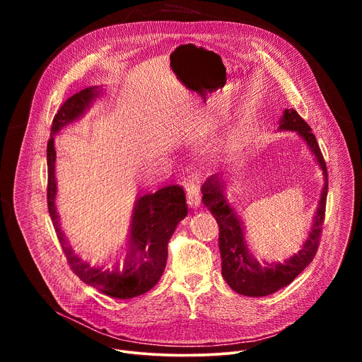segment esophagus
Returning a JSON list of instances; mask_svg holds the SVG:
<instances>
[{
  "mask_svg": "<svg viewBox=\"0 0 362 362\" xmlns=\"http://www.w3.org/2000/svg\"><path fill=\"white\" fill-rule=\"evenodd\" d=\"M186 197L187 204L194 210L199 208L201 205V177L198 175H192L186 180Z\"/></svg>",
  "mask_w": 362,
  "mask_h": 362,
  "instance_id": "obj_1",
  "label": "esophagus"
}]
</instances>
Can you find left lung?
Masks as SVG:
<instances>
[{
  "label": "left lung",
  "instance_id": "1",
  "mask_svg": "<svg viewBox=\"0 0 362 362\" xmlns=\"http://www.w3.org/2000/svg\"><path fill=\"white\" fill-rule=\"evenodd\" d=\"M281 130H295L307 141L308 146L314 152L318 164L326 176L325 187H322L318 210L313 224L311 233L303 245V248L284 264H267L262 265L255 261L245 243V235L242 223L233 213V208L227 204L223 195L221 179L216 175L210 176L201 187L202 202L211 211L218 224V250L221 255V274L229 286L245 296H267L276 291L288 286V284L307 269L314 259L322 233V224L326 217L327 202V167L325 157L321 154L318 142L311 132L308 123L303 120L293 108L284 110L280 123Z\"/></svg>",
  "mask_w": 362,
  "mask_h": 362
}]
</instances>
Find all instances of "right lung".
<instances>
[{"label":"right lung","mask_w":362,"mask_h":362,"mask_svg":"<svg viewBox=\"0 0 362 362\" xmlns=\"http://www.w3.org/2000/svg\"><path fill=\"white\" fill-rule=\"evenodd\" d=\"M95 97H97L95 88H86L71 95L62 104L52 119L51 135L47 145V204L57 238L60 240L62 250L73 273L89 286L111 298L129 299L146 293L160 280L167 261V243L177 223L186 217L187 204L180 186H167L156 194L141 197L133 213L129 251L123 264L117 267H92L71 251L59 224V214H57L54 202L57 194L54 135L62 127L78 119Z\"/></svg>","instance_id":"1"}]
</instances>
